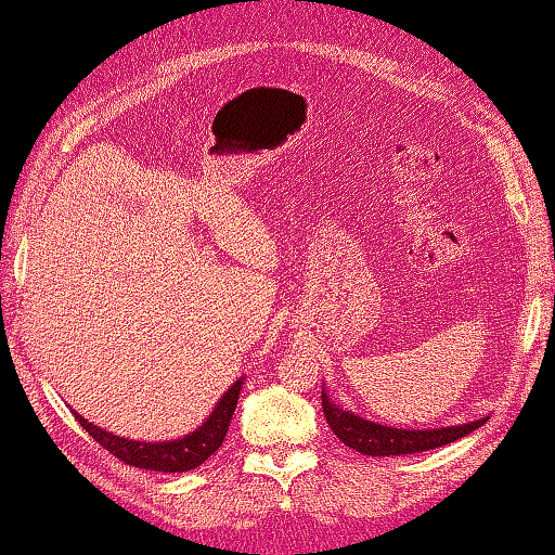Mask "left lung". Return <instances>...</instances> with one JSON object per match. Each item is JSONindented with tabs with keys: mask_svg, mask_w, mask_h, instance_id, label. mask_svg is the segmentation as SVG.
<instances>
[{
	"mask_svg": "<svg viewBox=\"0 0 555 555\" xmlns=\"http://www.w3.org/2000/svg\"><path fill=\"white\" fill-rule=\"evenodd\" d=\"M322 411L334 436L351 450L367 454V457H395V454H414L442 448V444L469 436L472 430L483 426L486 418L464 423V426H450L438 430H401L387 428L379 423L353 416L349 411L332 404L327 395H322Z\"/></svg>",
	"mask_w": 555,
	"mask_h": 555,
	"instance_id": "8db88e82",
	"label": "left lung"
}]
</instances>
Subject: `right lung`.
<instances>
[{
	"instance_id": "1",
	"label": "right lung",
	"mask_w": 555,
	"mask_h": 555,
	"mask_svg": "<svg viewBox=\"0 0 555 555\" xmlns=\"http://www.w3.org/2000/svg\"><path fill=\"white\" fill-rule=\"evenodd\" d=\"M241 387H243V379H237V383L221 397L219 404H216L211 416L206 418L197 430L180 440H170V442L127 440V438L113 436V433L93 426V423H89L79 414H74V416L81 423L83 430L89 433V436L98 444H101V448H105L119 462H125L129 466H139V469L166 472V474L168 472H172V474L190 472V469H197V466H202L223 444L228 426H231L235 404H237V397H241Z\"/></svg>"
}]
</instances>
